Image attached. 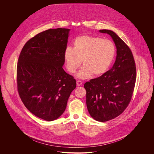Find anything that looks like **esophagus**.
I'll return each instance as SVG.
<instances>
[{
	"label": "esophagus",
	"instance_id": "1",
	"mask_svg": "<svg viewBox=\"0 0 154 154\" xmlns=\"http://www.w3.org/2000/svg\"><path fill=\"white\" fill-rule=\"evenodd\" d=\"M82 81H80V80H77V86H80V85H82Z\"/></svg>",
	"mask_w": 154,
	"mask_h": 154
}]
</instances>
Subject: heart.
<instances>
[{
  "mask_svg": "<svg viewBox=\"0 0 154 154\" xmlns=\"http://www.w3.org/2000/svg\"><path fill=\"white\" fill-rule=\"evenodd\" d=\"M116 54L112 41L97 36L83 35L73 42V48H68L64 52V60L68 71L74 74L83 60V66L76 76L86 79L93 74H104L110 67Z\"/></svg>",
  "mask_w": 154,
  "mask_h": 154,
  "instance_id": "heart-1",
  "label": "heart"
}]
</instances>
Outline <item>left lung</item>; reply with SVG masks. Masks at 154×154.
I'll list each match as a JSON object with an SVG mask.
<instances>
[{"instance_id":"1","label":"left lung","mask_w":154,"mask_h":154,"mask_svg":"<svg viewBox=\"0 0 154 154\" xmlns=\"http://www.w3.org/2000/svg\"><path fill=\"white\" fill-rule=\"evenodd\" d=\"M110 36L116 48V58L112 69L84 85L86 106L91 116L105 122L120 115L131 100L136 81L134 56L126 44L113 31L100 30Z\"/></svg>"}]
</instances>
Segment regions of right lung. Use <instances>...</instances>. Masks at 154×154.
I'll list each match as a JSON object with an SVG mask.
<instances>
[{
    "instance_id": "1",
    "label": "right lung",
    "mask_w": 154,
    "mask_h": 154,
    "mask_svg": "<svg viewBox=\"0 0 154 154\" xmlns=\"http://www.w3.org/2000/svg\"><path fill=\"white\" fill-rule=\"evenodd\" d=\"M70 29L41 32L22 49L17 65L19 96L36 116L52 121L65 111L76 80L63 68Z\"/></svg>"
}]
</instances>
